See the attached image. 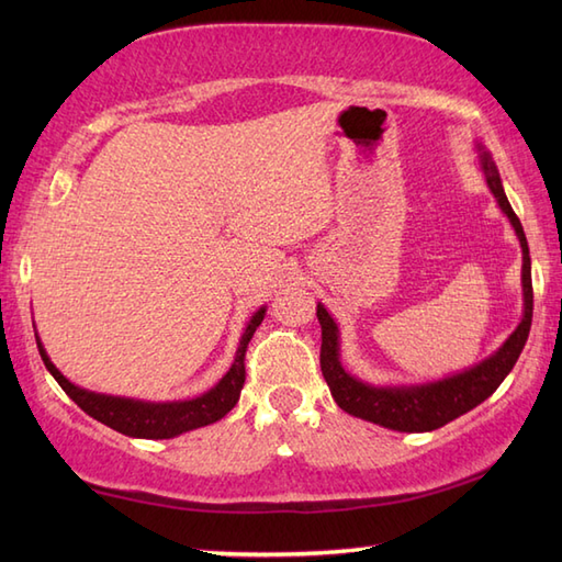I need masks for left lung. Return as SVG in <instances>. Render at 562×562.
<instances>
[{"mask_svg": "<svg viewBox=\"0 0 562 562\" xmlns=\"http://www.w3.org/2000/svg\"><path fill=\"white\" fill-rule=\"evenodd\" d=\"M483 171L487 178V186H491L499 207H503V212L509 217L521 241L524 318L519 328L512 333L509 340L491 357V360L469 369V372H461L451 379L437 381V384L415 389H376L362 384V381H357L355 376L345 372L338 360V328L333 324L326 308L318 304L316 316L321 321V372H324V379L328 381L333 398H336V403L345 413L391 429H401V432H429V429H437L441 425L457 420L459 415L469 413L475 405L483 403L499 384H503L505 376L512 372V367L517 364L524 345H527L533 316L529 244L527 236H524L521 222L505 195L503 183H499L495 164L487 154H483Z\"/></svg>", "mask_w": 562, "mask_h": 562, "instance_id": "obj_1", "label": "left lung"}]
</instances>
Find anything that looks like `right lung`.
<instances>
[{"label": "right lung", "instance_id": "1", "mask_svg": "<svg viewBox=\"0 0 562 562\" xmlns=\"http://www.w3.org/2000/svg\"><path fill=\"white\" fill-rule=\"evenodd\" d=\"M262 316H266V308H258L254 318L248 321V326L241 336V345L236 350V360L229 372L220 381L212 391L202 393L200 398L193 401H181V403H142V401H130V398H113V396H101V393L83 391L57 372L55 364L47 360L43 345L38 340V350L47 372L55 376V381L67 396L75 401L83 413H89L93 420L113 427L115 432H123L127 437H145V439H169L188 429L205 427L210 423H217L229 413L238 396H241L244 381H246V348L250 338H254L256 328L260 326Z\"/></svg>", "mask_w": 562, "mask_h": 562}]
</instances>
